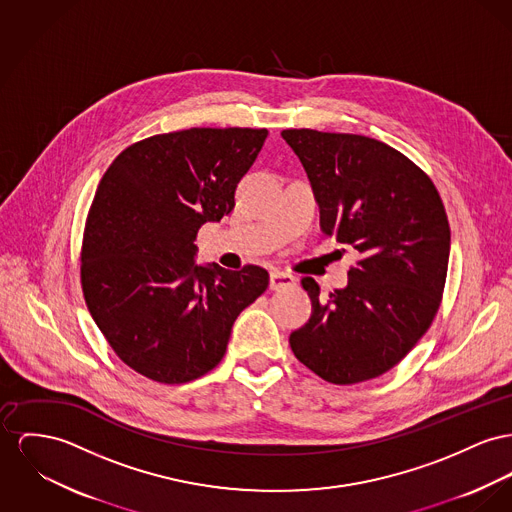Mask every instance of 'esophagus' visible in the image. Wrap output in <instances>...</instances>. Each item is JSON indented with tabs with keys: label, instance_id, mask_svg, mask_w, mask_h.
Here are the masks:
<instances>
[{
	"label": "esophagus",
	"instance_id": "1",
	"mask_svg": "<svg viewBox=\"0 0 512 512\" xmlns=\"http://www.w3.org/2000/svg\"><path fill=\"white\" fill-rule=\"evenodd\" d=\"M295 285H297V277L295 275L281 272V270H272L270 272V287H272L273 291L289 289V287H295Z\"/></svg>",
	"mask_w": 512,
	"mask_h": 512
}]
</instances>
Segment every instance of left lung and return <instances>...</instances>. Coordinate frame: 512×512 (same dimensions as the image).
<instances>
[{"mask_svg": "<svg viewBox=\"0 0 512 512\" xmlns=\"http://www.w3.org/2000/svg\"><path fill=\"white\" fill-rule=\"evenodd\" d=\"M281 137L305 167L324 235L361 254L328 301L303 279L312 314L291 349L328 382L371 380L408 355L441 305L450 256L441 196L408 157L373 137L305 128Z\"/></svg>", "mask_w": 512, "mask_h": 512, "instance_id": "8db88e82", "label": "left lung"}]
</instances>
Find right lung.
Segmentation results:
<instances>
[{"label":"right lung","instance_id":"right-lung-1","mask_svg":"<svg viewBox=\"0 0 512 512\" xmlns=\"http://www.w3.org/2000/svg\"><path fill=\"white\" fill-rule=\"evenodd\" d=\"M268 130L190 128L137 141L104 172L91 205L81 285L116 355L165 384L219 365L233 324L270 283L260 266L198 264L204 223L235 207Z\"/></svg>","mask_w":512,"mask_h":512}]
</instances>
